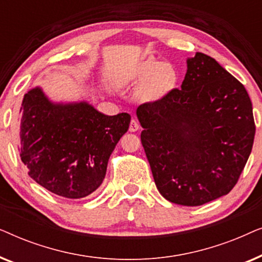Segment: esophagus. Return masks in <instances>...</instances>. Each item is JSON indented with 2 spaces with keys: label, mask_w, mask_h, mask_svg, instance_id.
<instances>
[{
  "label": "esophagus",
  "mask_w": 262,
  "mask_h": 262,
  "mask_svg": "<svg viewBox=\"0 0 262 262\" xmlns=\"http://www.w3.org/2000/svg\"><path fill=\"white\" fill-rule=\"evenodd\" d=\"M139 128V124L138 121L136 119H132L131 123H130V127H128V130H130V132H136Z\"/></svg>",
  "instance_id": "obj_1"
}]
</instances>
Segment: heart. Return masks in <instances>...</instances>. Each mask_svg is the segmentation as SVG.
Wrapping results in <instances>:
<instances>
[{
    "label": "heart",
    "instance_id": "heart-1",
    "mask_svg": "<svg viewBox=\"0 0 262 262\" xmlns=\"http://www.w3.org/2000/svg\"><path fill=\"white\" fill-rule=\"evenodd\" d=\"M136 80L141 83H148L144 87V96L149 100L159 99L166 94L177 82V71L170 64L149 58L139 67Z\"/></svg>",
    "mask_w": 262,
    "mask_h": 262
}]
</instances>
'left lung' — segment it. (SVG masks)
<instances>
[{"instance_id": "8db88e82", "label": "left lung", "mask_w": 262, "mask_h": 262, "mask_svg": "<svg viewBox=\"0 0 262 262\" xmlns=\"http://www.w3.org/2000/svg\"><path fill=\"white\" fill-rule=\"evenodd\" d=\"M136 114L156 187L170 203L199 206L237 184L255 136L252 101L212 57L196 52L181 89Z\"/></svg>"}]
</instances>
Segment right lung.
I'll use <instances>...</instances> for the list:
<instances>
[{
	"label": "right lung",
	"mask_w": 262,
	"mask_h": 262,
	"mask_svg": "<svg viewBox=\"0 0 262 262\" xmlns=\"http://www.w3.org/2000/svg\"><path fill=\"white\" fill-rule=\"evenodd\" d=\"M20 116L19 151L28 175L69 199L99 188L131 120L128 113L106 116L85 101L52 102L39 87L25 94Z\"/></svg>",
	"instance_id": "add662e5"
}]
</instances>
